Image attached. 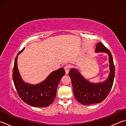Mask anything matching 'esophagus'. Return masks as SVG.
I'll return each instance as SVG.
<instances>
[{
    "instance_id": "obj_1",
    "label": "esophagus",
    "mask_w": 126,
    "mask_h": 126,
    "mask_svg": "<svg viewBox=\"0 0 126 126\" xmlns=\"http://www.w3.org/2000/svg\"><path fill=\"white\" fill-rule=\"evenodd\" d=\"M64 70L65 71V73L66 74H68L69 71L70 70V66H69L68 65H66L64 66Z\"/></svg>"
}]
</instances>
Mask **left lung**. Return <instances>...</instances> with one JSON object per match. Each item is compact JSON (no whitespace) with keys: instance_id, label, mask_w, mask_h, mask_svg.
Returning a JSON list of instances; mask_svg holds the SVG:
<instances>
[{"instance_id":"8db88e82","label":"left lung","mask_w":126,"mask_h":126,"mask_svg":"<svg viewBox=\"0 0 126 126\" xmlns=\"http://www.w3.org/2000/svg\"><path fill=\"white\" fill-rule=\"evenodd\" d=\"M95 51L104 52L108 53L109 56L110 72L109 77L104 82L95 84L88 82L77 70L74 69H71L69 73L76 99L85 105L103 102L109 94L114 83L115 65L110 51L101 43L97 44Z\"/></svg>"}]
</instances>
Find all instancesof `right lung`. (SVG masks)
Instances as JSON below:
<instances>
[{
	"label": "right lung",
	"instance_id": "1",
	"mask_svg": "<svg viewBox=\"0 0 126 126\" xmlns=\"http://www.w3.org/2000/svg\"><path fill=\"white\" fill-rule=\"evenodd\" d=\"M23 50L16 57L12 72V79L17 93L21 99L29 105L39 108L48 107L55 99L57 88L61 78L65 75V70L60 68L53 71L45 81L38 85H32L24 82L17 66V57Z\"/></svg>",
	"mask_w": 126,
	"mask_h": 126
}]
</instances>
